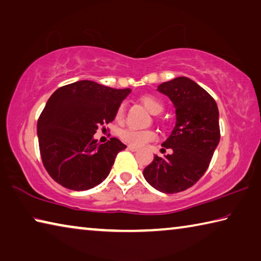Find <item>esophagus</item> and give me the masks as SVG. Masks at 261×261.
Instances as JSON below:
<instances>
[{"instance_id":"1","label":"esophagus","mask_w":261,"mask_h":261,"mask_svg":"<svg viewBox=\"0 0 261 261\" xmlns=\"http://www.w3.org/2000/svg\"><path fill=\"white\" fill-rule=\"evenodd\" d=\"M127 149H129V151H131V152H137V151H138V148L135 147V146H132V145H129V146H127Z\"/></svg>"}]
</instances>
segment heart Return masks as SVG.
Instances as JSON below:
<instances>
[{
    "label": "heart",
    "mask_w": 261,
    "mask_h": 261,
    "mask_svg": "<svg viewBox=\"0 0 261 261\" xmlns=\"http://www.w3.org/2000/svg\"><path fill=\"white\" fill-rule=\"evenodd\" d=\"M140 102L153 115L161 114L163 110V105L156 98H154V96H141ZM123 115H124V107L120 106L116 112V120H122ZM121 138L124 140L125 143L132 145V146L140 147L155 138V134L151 130L125 129L121 132Z\"/></svg>",
    "instance_id": "obj_1"
}]
</instances>
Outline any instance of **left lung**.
<instances>
[{"label":"left lung","instance_id":"left-lung-1","mask_svg":"<svg viewBox=\"0 0 261 261\" xmlns=\"http://www.w3.org/2000/svg\"><path fill=\"white\" fill-rule=\"evenodd\" d=\"M158 91L175 107V126L162 143L173 153L154 156L143 175L158 191L177 193L196 184L210 166L220 141L219 109L204 88L187 77L162 83Z\"/></svg>","mask_w":261,"mask_h":261}]
</instances>
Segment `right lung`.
Wrapping results in <instances>:
<instances>
[{
	"label": "right lung",
	"mask_w": 261,
	"mask_h": 261,
	"mask_svg": "<svg viewBox=\"0 0 261 261\" xmlns=\"http://www.w3.org/2000/svg\"><path fill=\"white\" fill-rule=\"evenodd\" d=\"M130 88L116 90L92 81L57 88L38 120L39 148L47 173L62 187L84 191L107 178L117 153V138L99 144L93 135L113 122Z\"/></svg>",
	"instance_id": "add662e5"
}]
</instances>
